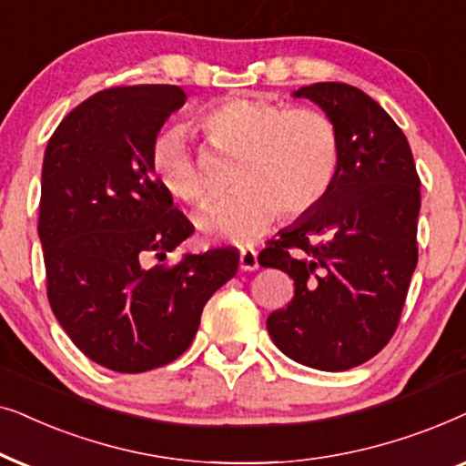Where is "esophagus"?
I'll list each match as a JSON object with an SVG mask.
<instances>
[{
	"label": "esophagus",
	"mask_w": 466,
	"mask_h": 466,
	"mask_svg": "<svg viewBox=\"0 0 466 466\" xmlns=\"http://www.w3.org/2000/svg\"><path fill=\"white\" fill-rule=\"evenodd\" d=\"M238 264H240V268H243V270H256L259 266L256 249H243V251H240Z\"/></svg>",
	"instance_id": "1"
}]
</instances>
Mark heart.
<instances>
[{
  "label": "heart",
  "mask_w": 466,
  "mask_h": 466,
  "mask_svg": "<svg viewBox=\"0 0 466 466\" xmlns=\"http://www.w3.org/2000/svg\"><path fill=\"white\" fill-rule=\"evenodd\" d=\"M213 151L234 157L232 194L210 200L196 215L208 237L251 243L279 213L305 215L330 191L340 166L337 121L319 108L288 106L259 97H229L198 116ZM151 166L164 189L185 204H200L208 178L183 129L159 134Z\"/></svg>",
  "instance_id": "b5f03b06"
}]
</instances>
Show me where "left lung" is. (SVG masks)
<instances>
[{"label": "left lung", "instance_id": "obj_1", "mask_svg": "<svg viewBox=\"0 0 466 466\" xmlns=\"http://www.w3.org/2000/svg\"><path fill=\"white\" fill-rule=\"evenodd\" d=\"M294 96L337 121L340 166L324 200L259 253V264L296 285L266 326L296 362L347 370L377 356L399 328L418 264L420 177L402 129L367 93L315 83Z\"/></svg>", "mask_w": 466, "mask_h": 466}]
</instances>
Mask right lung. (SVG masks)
Returning <instances> with one entry per match:
<instances>
[{
    "instance_id": "obj_1",
    "label": "right lung",
    "mask_w": 466,
    "mask_h": 466,
    "mask_svg": "<svg viewBox=\"0 0 466 466\" xmlns=\"http://www.w3.org/2000/svg\"><path fill=\"white\" fill-rule=\"evenodd\" d=\"M185 99L177 85L110 86L67 113L46 145L38 234L48 302L72 343L119 373L181 356L208 298L238 270L234 247L147 266L194 234L151 166Z\"/></svg>"
}]
</instances>
